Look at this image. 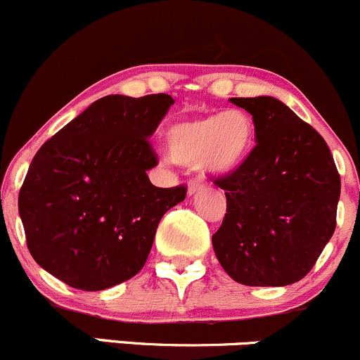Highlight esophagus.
Instances as JSON below:
<instances>
[{
	"instance_id": "1",
	"label": "esophagus",
	"mask_w": 360,
	"mask_h": 360,
	"mask_svg": "<svg viewBox=\"0 0 360 360\" xmlns=\"http://www.w3.org/2000/svg\"><path fill=\"white\" fill-rule=\"evenodd\" d=\"M200 189H203V181H201V179H191V181H189V184H188V193L189 194L198 193Z\"/></svg>"
}]
</instances>
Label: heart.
<instances>
[{
	"label": "heart",
	"instance_id": "b5f03b06",
	"mask_svg": "<svg viewBox=\"0 0 360 360\" xmlns=\"http://www.w3.org/2000/svg\"><path fill=\"white\" fill-rule=\"evenodd\" d=\"M169 154L184 166L203 164L208 171H232L245 159L254 140V122L243 110H229L177 122L169 127Z\"/></svg>",
	"mask_w": 360,
	"mask_h": 360
}]
</instances>
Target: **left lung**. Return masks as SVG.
Masks as SVG:
<instances>
[{"mask_svg":"<svg viewBox=\"0 0 360 360\" xmlns=\"http://www.w3.org/2000/svg\"><path fill=\"white\" fill-rule=\"evenodd\" d=\"M230 101L252 115L257 143L233 171L213 177L226 196L214 254L245 286L298 283L335 232V160L315 128L276 98Z\"/></svg>","mask_w":360,"mask_h":360,"instance_id":"obj_1","label":"left lung"}]
</instances>
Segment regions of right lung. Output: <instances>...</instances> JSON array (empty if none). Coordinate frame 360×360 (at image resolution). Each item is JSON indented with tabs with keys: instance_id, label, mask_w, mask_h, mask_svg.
Returning <instances> with one entry per match:
<instances>
[{
	"instance_id": "add662e5",
	"label": "right lung",
	"mask_w": 360,
	"mask_h": 360,
	"mask_svg": "<svg viewBox=\"0 0 360 360\" xmlns=\"http://www.w3.org/2000/svg\"><path fill=\"white\" fill-rule=\"evenodd\" d=\"M172 103L166 93L105 96L39 148L18 196L39 266L82 291L140 272L160 218L188 191L157 188L147 176L159 164L148 137Z\"/></svg>"
}]
</instances>
